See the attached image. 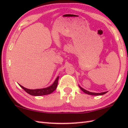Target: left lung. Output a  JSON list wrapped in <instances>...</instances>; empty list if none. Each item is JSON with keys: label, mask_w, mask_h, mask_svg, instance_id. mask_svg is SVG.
Wrapping results in <instances>:
<instances>
[{"label": "left lung", "mask_w": 128, "mask_h": 128, "mask_svg": "<svg viewBox=\"0 0 128 128\" xmlns=\"http://www.w3.org/2000/svg\"><path fill=\"white\" fill-rule=\"evenodd\" d=\"M79 87H80V90H82L83 92H84L85 94H90V95H93V96H100V95H103L104 94H106L107 92H101V93H94V92H89L88 91V90H84V88H83L81 87L80 86H79Z\"/></svg>", "instance_id": "left-lung-1"}]
</instances>
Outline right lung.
<instances>
[{
    "instance_id": "add662e5",
    "label": "right lung",
    "mask_w": 128,
    "mask_h": 128,
    "mask_svg": "<svg viewBox=\"0 0 128 128\" xmlns=\"http://www.w3.org/2000/svg\"><path fill=\"white\" fill-rule=\"evenodd\" d=\"M59 76H58L56 78V80L54 81V82L52 83V85H51L50 86L44 88H41V89H36V90H30L28 89V88H25L24 87L22 86L21 85H20V86L26 92L27 94L32 95V96H44V95H46V94H52L54 90H56L57 87L58 83V80H59Z\"/></svg>"
}]
</instances>
